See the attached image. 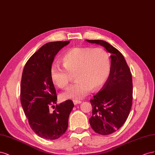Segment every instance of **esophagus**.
I'll use <instances>...</instances> for the list:
<instances>
[{"label": "esophagus", "instance_id": "obj_1", "mask_svg": "<svg viewBox=\"0 0 155 155\" xmlns=\"http://www.w3.org/2000/svg\"><path fill=\"white\" fill-rule=\"evenodd\" d=\"M73 103H74V105H77V104H81V103H82V101H77V100H74V101H73Z\"/></svg>", "mask_w": 155, "mask_h": 155}]
</instances>
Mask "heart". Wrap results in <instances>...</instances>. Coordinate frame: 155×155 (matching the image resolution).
Instances as JSON below:
<instances>
[{
	"label": "heart",
	"mask_w": 155,
	"mask_h": 155,
	"mask_svg": "<svg viewBox=\"0 0 155 155\" xmlns=\"http://www.w3.org/2000/svg\"><path fill=\"white\" fill-rule=\"evenodd\" d=\"M63 65L51 66V78L60 88L66 87L74 74L77 82L60 94L62 100L81 99L91 89L96 90L108 78L110 69V56L102 48L76 47L68 51L62 58Z\"/></svg>",
	"instance_id": "b5f03b06"
}]
</instances>
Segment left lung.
I'll return each mask as SVG.
<instances>
[{
    "instance_id": "1",
    "label": "left lung",
    "mask_w": 155,
    "mask_h": 155,
    "mask_svg": "<svg viewBox=\"0 0 155 155\" xmlns=\"http://www.w3.org/2000/svg\"><path fill=\"white\" fill-rule=\"evenodd\" d=\"M104 47L111 54V69L107 82L90 101L92 106L90 125L97 133L108 135L126 121L132 104V74L121 53L107 41L88 40Z\"/></svg>"
}]
</instances>
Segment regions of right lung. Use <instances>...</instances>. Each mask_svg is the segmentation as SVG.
Masks as SVG:
<instances>
[{"instance_id":"right-lung-1","label":"right lung","mask_w":155,"mask_h":155,"mask_svg":"<svg viewBox=\"0 0 155 155\" xmlns=\"http://www.w3.org/2000/svg\"><path fill=\"white\" fill-rule=\"evenodd\" d=\"M69 41L49 42L30 57L23 69L21 82V103L31 129L44 139L56 140L68 127L74 104L68 100L58 105L50 70L54 57ZM51 106L54 109L52 113Z\"/></svg>"}]
</instances>
